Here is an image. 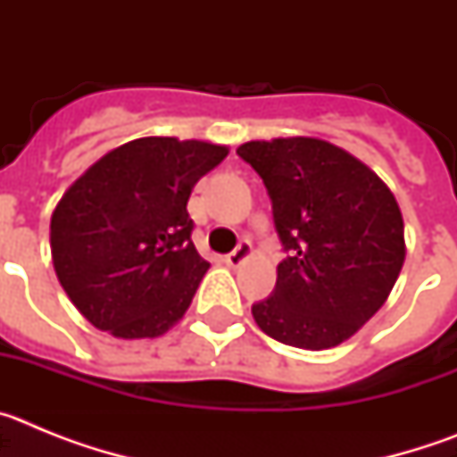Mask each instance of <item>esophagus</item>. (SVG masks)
I'll list each match as a JSON object with an SVG mask.
<instances>
[{
	"mask_svg": "<svg viewBox=\"0 0 457 457\" xmlns=\"http://www.w3.org/2000/svg\"><path fill=\"white\" fill-rule=\"evenodd\" d=\"M253 256V249H252V242H247V240H242L240 245H237L236 249H233L231 253H228V256L224 258L226 261V265H228V268H240L242 263H247L249 258Z\"/></svg>",
	"mask_w": 457,
	"mask_h": 457,
	"instance_id": "obj_1",
	"label": "esophagus"
}]
</instances>
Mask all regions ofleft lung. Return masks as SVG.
Segmentation results:
<instances>
[{"mask_svg":"<svg viewBox=\"0 0 457 457\" xmlns=\"http://www.w3.org/2000/svg\"><path fill=\"white\" fill-rule=\"evenodd\" d=\"M237 155L263 179L288 256L272 297L252 306L274 341L327 350L379 311L405 263L394 192L353 153L318 137L253 139Z\"/></svg>","mask_w":457,"mask_h":457,"instance_id":"1","label":"left lung"}]
</instances>
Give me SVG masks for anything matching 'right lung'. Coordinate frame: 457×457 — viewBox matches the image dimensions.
Here are the masks:
<instances>
[{
    "label": "right lung",
    "mask_w": 457,
    "mask_h": 457,
    "mask_svg": "<svg viewBox=\"0 0 457 457\" xmlns=\"http://www.w3.org/2000/svg\"><path fill=\"white\" fill-rule=\"evenodd\" d=\"M226 155L212 141L141 137L66 189L50 221L52 263L96 329L155 338L185 316L210 268L189 237V194Z\"/></svg>",
    "instance_id": "right-lung-1"
}]
</instances>
